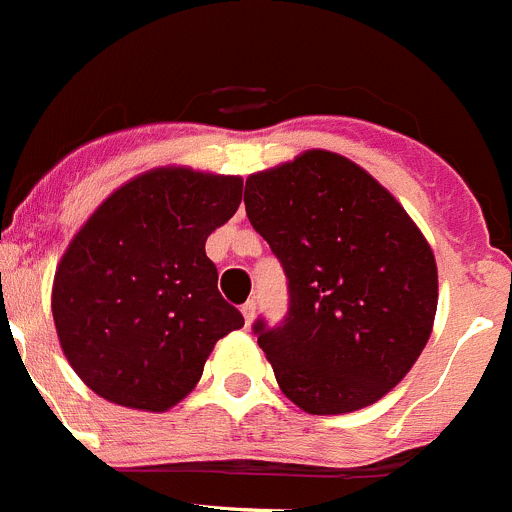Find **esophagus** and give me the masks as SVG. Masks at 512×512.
Here are the masks:
<instances>
[{
  "label": "esophagus",
  "instance_id": "34e87169",
  "mask_svg": "<svg viewBox=\"0 0 512 512\" xmlns=\"http://www.w3.org/2000/svg\"><path fill=\"white\" fill-rule=\"evenodd\" d=\"M255 313H257V303L255 300H247V303L242 305V315H245L247 326H252V321H255Z\"/></svg>",
  "mask_w": 512,
  "mask_h": 512
}]
</instances>
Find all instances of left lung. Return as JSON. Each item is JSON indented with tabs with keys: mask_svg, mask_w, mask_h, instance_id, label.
Returning a JSON list of instances; mask_svg holds the SVG:
<instances>
[{
	"mask_svg": "<svg viewBox=\"0 0 512 512\" xmlns=\"http://www.w3.org/2000/svg\"><path fill=\"white\" fill-rule=\"evenodd\" d=\"M245 209L288 278L285 321L255 323L283 394L308 414L379 401L434 326L437 262L424 234L369 171L321 148L252 174Z\"/></svg>",
	"mask_w": 512,
	"mask_h": 512,
	"instance_id": "1",
	"label": "left lung"
}]
</instances>
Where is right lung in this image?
<instances>
[{"label":"right lung","mask_w":512,"mask_h":512,"mask_svg":"<svg viewBox=\"0 0 512 512\" xmlns=\"http://www.w3.org/2000/svg\"><path fill=\"white\" fill-rule=\"evenodd\" d=\"M242 202L240 176L161 166L126 181L80 227L52 283L65 358L103 399L166 412L214 343L245 326L204 245Z\"/></svg>","instance_id":"right-lung-1"}]
</instances>
